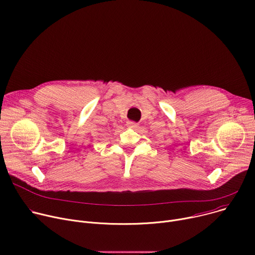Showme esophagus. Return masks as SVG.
I'll list each match as a JSON object with an SVG mask.
<instances>
[{
	"instance_id": "esophagus-1",
	"label": "esophagus",
	"mask_w": 255,
	"mask_h": 255,
	"mask_svg": "<svg viewBox=\"0 0 255 255\" xmlns=\"http://www.w3.org/2000/svg\"><path fill=\"white\" fill-rule=\"evenodd\" d=\"M128 126H129L130 128H132V129H135V128H137V127H138V124H137L136 122H132V121H130V122H128Z\"/></svg>"
}]
</instances>
